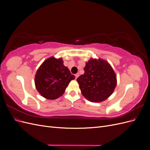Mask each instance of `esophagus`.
Listing matches in <instances>:
<instances>
[{
  "label": "esophagus",
  "instance_id": "esophagus-1",
  "mask_svg": "<svg viewBox=\"0 0 150 150\" xmlns=\"http://www.w3.org/2000/svg\"><path fill=\"white\" fill-rule=\"evenodd\" d=\"M79 73H77V74H75V77H76V79H77L79 77Z\"/></svg>",
  "mask_w": 150,
  "mask_h": 150
}]
</instances>
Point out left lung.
I'll return each mask as SVG.
<instances>
[{"label":"left lung","instance_id":"8db88e82","mask_svg":"<svg viewBox=\"0 0 150 150\" xmlns=\"http://www.w3.org/2000/svg\"><path fill=\"white\" fill-rule=\"evenodd\" d=\"M84 73L77 79L81 93L91 102H101L110 97L116 86V76L106 61L91 58L86 63Z\"/></svg>","mask_w":150,"mask_h":150}]
</instances>
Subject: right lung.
<instances>
[{
  "label": "right lung",
  "instance_id": "obj_1",
  "mask_svg": "<svg viewBox=\"0 0 150 150\" xmlns=\"http://www.w3.org/2000/svg\"><path fill=\"white\" fill-rule=\"evenodd\" d=\"M75 79L69 69L63 64L61 58L54 57L44 61L35 76L38 91L47 99H55L64 94L71 81Z\"/></svg>",
  "mask_w": 150,
  "mask_h": 150
}]
</instances>
